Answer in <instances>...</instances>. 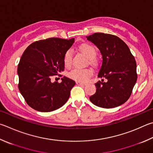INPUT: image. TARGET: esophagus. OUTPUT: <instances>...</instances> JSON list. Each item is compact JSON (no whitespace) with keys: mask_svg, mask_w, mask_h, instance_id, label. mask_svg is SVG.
Returning <instances> with one entry per match:
<instances>
[{"mask_svg":"<svg viewBox=\"0 0 153 153\" xmlns=\"http://www.w3.org/2000/svg\"><path fill=\"white\" fill-rule=\"evenodd\" d=\"M76 84H78V85H86V84H84V83H82V82H77Z\"/></svg>","mask_w":153,"mask_h":153,"instance_id":"obj_1","label":"esophagus"}]
</instances>
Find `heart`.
<instances>
[{
	"mask_svg": "<svg viewBox=\"0 0 153 153\" xmlns=\"http://www.w3.org/2000/svg\"><path fill=\"white\" fill-rule=\"evenodd\" d=\"M80 51L83 53V55L89 59L91 65H96L97 62L94 59L96 55V49L92 45H89V44H83L79 48ZM72 55L73 52L71 49H68L65 53L64 56H63V63L65 67H70L72 62ZM92 75V71L90 69H74L68 74V76L71 79L75 80L77 82H87L88 79Z\"/></svg>",
	"mask_w": 153,
	"mask_h": 153,
	"instance_id": "heart-1",
	"label": "heart"
}]
</instances>
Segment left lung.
Returning <instances> with one entry per match:
<instances>
[{
  "mask_svg": "<svg viewBox=\"0 0 153 153\" xmlns=\"http://www.w3.org/2000/svg\"><path fill=\"white\" fill-rule=\"evenodd\" d=\"M86 37L100 51L103 60L98 76L107 79L95 84L96 91L90 97V101L104 108L119 106L128 100L137 82L134 57L117 36L96 33Z\"/></svg>",
  "mask_w": 153,
  "mask_h": 153,
  "instance_id": "8db88e82",
  "label": "left lung"
}]
</instances>
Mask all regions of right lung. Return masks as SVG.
<instances>
[{
    "mask_svg": "<svg viewBox=\"0 0 153 153\" xmlns=\"http://www.w3.org/2000/svg\"><path fill=\"white\" fill-rule=\"evenodd\" d=\"M74 40L49 38L35 41L25 50L18 65V87L34 110L51 112L68 101L76 82L65 76L61 83L51 82V79L64 70L63 56Z\"/></svg>",
    "mask_w": 153,
    "mask_h": 153,
    "instance_id": "obj_1",
    "label": "right lung"
}]
</instances>
